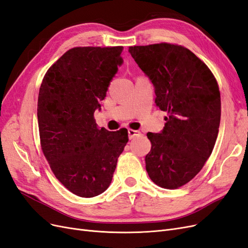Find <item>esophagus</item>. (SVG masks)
<instances>
[{"label": "esophagus", "mask_w": 248, "mask_h": 248, "mask_svg": "<svg viewBox=\"0 0 248 248\" xmlns=\"http://www.w3.org/2000/svg\"><path fill=\"white\" fill-rule=\"evenodd\" d=\"M139 134H140V132L139 130H133V129H128V137L129 139H133L134 137L139 136Z\"/></svg>", "instance_id": "1"}]
</instances>
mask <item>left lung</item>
<instances>
[{
    "instance_id": "left-lung-1",
    "label": "left lung",
    "mask_w": 248,
    "mask_h": 248,
    "mask_svg": "<svg viewBox=\"0 0 248 248\" xmlns=\"http://www.w3.org/2000/svg\"><path fill=\"white\" fill-rule=\"evenodd\" d=\"M128 51L153 84L156 106L168 114L159 133H147L152 147L146 170L155 184L178 188L212 153L220 123L218 85L206 64L183 46L159 43Z\"/></svg>"
}]
</instances>
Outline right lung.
<instances>
[{
	"instance_id": "1",
	"label": "right lung",
	"mask_w": 248,
	"mask_h": 248,
	"mask_svg": "<svg viewBox=\"0 0 248 248\" xmlns=\"http://www.w3.org/2000/svg\"><path fill=\"white\" fill-rule=\"evenodd\" d=\"M122 46L74 47L44 76L37 117L41 147L57 179L81 198L108 189L128 132L98 129L94 119L123 64Z\"/></svg>"
}]
</instances>
